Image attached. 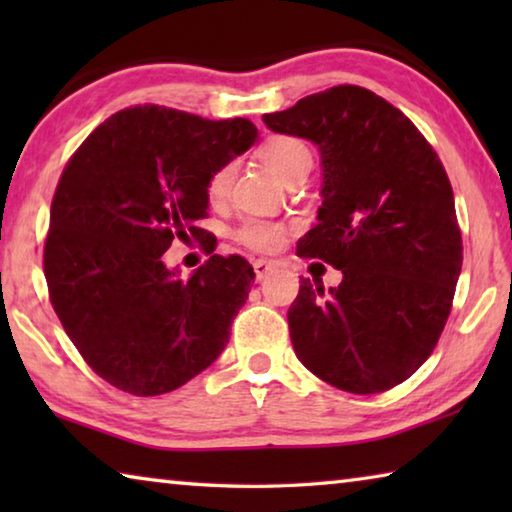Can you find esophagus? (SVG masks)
Wrapping results in <instances>:
<instances>
[{"instance_id":"esophagus-1","label":"esophagus","mask_w":512,"mask_h":512,"mask_svg":"<svg viewBox=\"0 0 512 512\" xmlns=\"http://www.w3.org/2000/svg\"><path fill=\"white\" fill-rule=\"evenodd\" d=\"M253 268H255V277H257L259 282H262V280H266V277L275 271V264L273 262H266V259H255Z\"/></svg>"}]
</instances>
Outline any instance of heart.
Returning <instances> with one entry per match:
<instances>
[{
    "label": "heart",
    "mask_w": 512,
    "mask_h": 512,
    "mask_svg": "<svg viewBox=\"0 0 512 512\" xmlns=\"http://www.w3.org/2000/svg\"><path fill=\"white\" fill-rule=\"evenodd\" d=\"M259 160H262L268 169L277 173L284 183H291L296 178H305L311 169V151L309 146L291 135H277L266 140L259 146ZM237 167L235 162H225L216 169L210 178H207V201L210 203H223L230 194L232 180H235ZM239 241L255 250H275L284 244V230L277 223L266 221H248L237 232Z\"/></svg>",
    "instance_id": "heart-1"
}]
</instances>
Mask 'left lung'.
Returning a JSON list of instances; mask_svg holds the SVG:
<instances>
[{"instance_id":"8db88e82","label":"left lung","mask_w":512,"mask_h":512,"mask_svg":"<svg viewBox=\"0 0 512 512\" xmlns=\"http://www.w3.org/2000/svg\"><path fill=\"white\" fill-rule=\"evenodd\" d=\"M262 119L318 146L323 205L296 253L343 273L329 291L302 277L289 307L296 357L341 391L384 393L429 359L452 311L463 244L443 162L409 117L359 85Z\"/></svg>"}]
</instances>
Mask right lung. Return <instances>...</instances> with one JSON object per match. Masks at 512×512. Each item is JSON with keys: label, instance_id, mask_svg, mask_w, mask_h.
<instances>
[{"label": "right lung", "instance_id": "right-lung-1", "mask_svg": "<svg viewBox=\"0 0 512 512\" xmlns=\"http://www.w3.org/2000/svg\"><path fill=\"white\" fill-rule=\"evenodd\" d=\"M255 142L248 119L135 106L103 121L60 176L45 244L49 298L81 357L119 391H176L228 345L253 266L212 255L185 280L162 255L173 237L203 239L207 178Z\"/></svg>", "mask_w": 512, "mask_h": 512}]
</instances>
